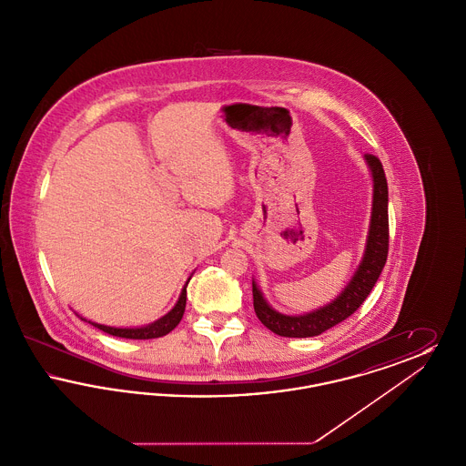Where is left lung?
<instances>
[{
  "label": "left lung",
  "mask_w": 466,
  "mask_h": 466,
  "mask_svg": "<svg viewBox=\"0 0 466 466\" xmlns=\"http://www.w3.org/2000/svg\"><path fill=\"white\" fill-rule=\"evenodd\" d=\"M365 160L370 167L374 181L372 196V217L367 236V246L361 258V264L356 268L355 276L348 283L344 291L330 304L310 310L308 314L289 316L272 309L267 304L262 291L253 281V308L258 319L270 332L281 337H314L332 329L350 318L363 300L370 295L377 283V278L382 272V267L388 258L390 243V225H388V181L382 169V164L376 156L367 154Z\"/></svg>",
  "instance_id": "1"
}]
</instances>
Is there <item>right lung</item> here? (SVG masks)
<instances>
[{"label":"right lung","mask_w":466,"mask_h":466,"mask_svg":"<svg viewBox=\"0 0 466 466\" xmlns=\"http://www.w3.org/2000/svg\"><path fill=\"white\" fill-rule=\"evenodd\" d=\"M187 285H188V281H187ZM187 285L181 289V295L177 299V306L169 310L166 316H162L160 319H157V321L147 325V327H139V329H115V327H106V325H99V323H92V321H89V323L94 325L96 329L103 330V332L110 333V335H115V337H122V339H157V337H162V335L175 330L177 323L183 318L185 306H187ZM84 321H87V319H84Z\"/></svg>","instance_id":"1"}]
</instances>
